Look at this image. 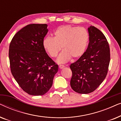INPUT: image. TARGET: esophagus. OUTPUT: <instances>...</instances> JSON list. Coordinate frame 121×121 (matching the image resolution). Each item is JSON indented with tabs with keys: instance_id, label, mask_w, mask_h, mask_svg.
<instances>
[{
	"instance_id": "1",
	"label": "esophagus",
	"mask_w": 121,
	"mask_h": 121,
	"mask_svg": "<svg viewBox=\"0 0 121 121\" xmlns=\"http://www.w3.org/2000/svg\"><path fill=\"white\" fill-rule=\"evenodd\" d=\"M65 67V66L64 65H59V69H63V68H64Z\"/></svg>"
}]
</instances>
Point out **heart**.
Masks as SVG:
<instances>
[{
    "instance_id": "b5f03b06",
    "label": "heart",
    "mask_w": 121,
    "mask_h": 121,
    "mask_svg": "<svg viewBox=\"0 0 121 121\" xmlns=\"http://www.w3.org/2000/svg\"><path fill=\"white\" fill-rule=\"evenodd\" d=\"M89 39L86 30L70 25L57 28L54 37H46L43 41L44 49L51 57H56L61 49L63 51L57 59L58 63H65L71 57H80L86 49Z\"/></svg>"
}]
</instances>
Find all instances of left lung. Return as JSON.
I'll return each instance as SVG.
<instances>
[{
    "instance_id": "8db88e82",
    "label": "left lung",
    "mask_w": 121,
    "mask_h": 121,
    "mask_svg": "<svg viewBox=\"0 0 121 121\" xmlns=\"http://www.w3.org/2000/svg\"><path fill=\"white\" fill-rule=\"evenodd\" d=\"M89 43L86 52L70 68V86L74 91L86 94L93 92L106 77L110 61V47L101 31L88 27Z\"/></svg>"
}]
</instances>
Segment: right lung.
<instances>
[{
  "label": "right lung",
  "instance_id": "right-lung-1",
  "mask_svg": "<svg viewBox=\"0 0 121 121\" xmlns=\"http://www.w3.org/2000/svg\"><path fill=\"white\" fill-rule=\"evenodd\" d=\"M47 24H30L18 31L9 46V57L12 75L29 95L45 94L52 86L58 70L43 46L48 30Z\"/></svg>",
  "mask_w": 121,
  "mask_h": 121
}]
</instances>
